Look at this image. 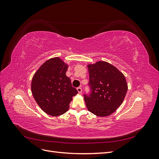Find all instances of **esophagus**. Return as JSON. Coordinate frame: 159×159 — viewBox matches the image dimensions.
<instances>
[{"label": "esophagus", "mask_w": 159, "mask_h": 159, "mask_svg": "<svg viewBox=\"0 0 159 159\" xmlns=\"http://www.w3.org/2000/svg\"><path fill=\"white\" fill-rule=\"evenodd\" d=\"M77 90H78V93H81V91H82V89H81V87H78V88H77Z\"/></svg>", "instance_id": "34e87169"}]
</instances>
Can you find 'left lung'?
<instances>
[{"instance_id": "8db88e82", "label": "left lung", "mask_w": 159, "mask_h": 159, "mask_svg": "<svg viewBox=\"0 0 159 159\" xmlns=\"http://www.w3.org/2000/svg\"><path fill=\"white\" fill-rule=\"evenodd\" d=\"M89 92L84 94L88 109L99 117L112 114L123 103L128 89L124 75L106 61L88 65Z\"/></svg>"}]
</instances>
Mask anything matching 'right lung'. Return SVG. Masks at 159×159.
<instances>
[{
    "instance_id": "1",
    "label": "right lung",
    "mask_w": 159,
    "mask_h": 159,
    "mask_svg": "<svg viewBox=\"0 0 159 159\" xmlns=\"http://www.w3.org/2000/svg\"><path fill=\"white\" fill-rule=\"evenodd\" d=\"M67 69L63 61L54 57L40 66L32 80V93L36 103L52 116L66 113L72 97L78 93L66 75Z\"/></svg>"
}]
</instances>
